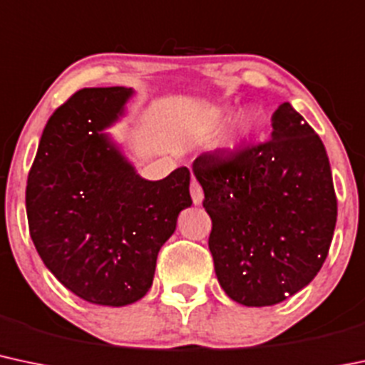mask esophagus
<instances>
[{
	"label": "esophagus",
	"instance_id": "obj_1",
	"mask_svg": "<svg viewBox=\"0 0 365 365\" xmlns=\"http://www.w3.org/2000/svg\"><path fill=\"white\" fill-rule=\"evenodd\" d=\"M190 195H192V202L197 206V204L202 202L204 199V192H202V187L199 185V182L195 178H192V183H190Z\"/></svg>",
	"mask_w": 365,
	"mask_h": 365
}]
</instances>
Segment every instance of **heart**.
Wrapping results in <instances>:
<instances>
[{
  "label": "heart",
  "mask_w": 365,
  "mask_h": 365,
  "mask_svg": "<svg viewBox=\"0 0 365 365\" xmlns=\"http://www.w3.org/2000/svg\"><path fill=\"white\" fill-rule=\"evenodd\" d=\"M258 123H259V119H258V115H256V114L246 115V118H244L242 123H241V131H242V133H250V131H253L255 128L258 126Z\"/></svg>",
  "instance_id": "1"
}]
</instances>
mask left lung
<instances>
[{
	"instance_id": "8db88e82",
	"label": "left lung",
	"mask_w": 365,
	"mask_h": 365,
	"mask_svg": "<svg viewBox=\"0 0 365 365\" xmlns=\"http://www.w3.org/2000/svg\"><path fill=\"white\" fill-rule=\"evenodd\" d=\"M272 140L192 164L213 228L220 286L246 307L277 305L314 280L338 216L329 158L312 126L284 102Z\"/></svg>"
}]
</instances>
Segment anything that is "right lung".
I'll use <instances>...</instances> for the list:
<instances>
[{
	"label": "right lung",
	"mask_w": 365,
	"mask_h": 365,
	"mask_svg": "<svg viewBox=\"0 0 365 365\" xmlns=\"http://www.w3.org/2000/svg\"><path fill=\"white\" fill-rule=\"evenodd\" d=\"M131 88H83L48 119L26 190L36 251L60 284L95 305L150 289L161 246L192 204L190 171L150 182L109 135Z\"/></svg>",
	"instance_id": "obj_1"
}]
</instances>
